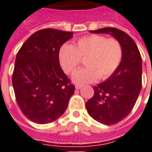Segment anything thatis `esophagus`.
<instances>
[{
    "label": "esophagus",
    "mask_w": 152,
    "mask_h": 152,
    "mask_svg": "<svg viewBox=\"0 0 152 152\" xmlns=\"http://www.w3.org/2000/svg\"><path fill=\"white\" fill-rule=\"evenodd\" d=\"M76 90H80V88H81V87H82V86H80V85H76Z\"/></svg>",
    "instance_id": "obj_1"
}]
</instances>
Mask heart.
Wrapping results in <instances>:
<instances>
[{
    "label": "heart",
    "mask_w": 152,
    "mask_h": 152,
    "mask_svg": "<svg viewBox=\"0 0 152 152\" xmlns=\"http://www.w3.org/2000/svg\"><path fill=\"white\" fill-rule=\"evenodd\" d=\"M85 58L86 67L73 74L75 83L94 82L99 78L105 80L112 76L123 59V48L116 39L99 34L85 36L73 46L65 43L58 52L61 68L67 74L73 73Z\"/></svg>",
    "instance_id": "heart-1"
}]
</instances>
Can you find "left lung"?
<instances>
[{
	"label": "left lung",
	"instance_id": "8db88e82",
	"mask_svg": "<svg viewBox=\"0 0 152 152\" xmlns=\"http://www.w3.org/2000/svg\"><path fill=\"white\" fill-rule=\"evenodd\" d=\"M90 32L110 34L123 48L119 66L105 81L94 87V96L86 104L87 112L94 120L113 125L128 116L138 98L142 89V58L133 39L120 29L108 27Z\"/></svg>",
	"mask_w": 152,
	"mask_h": 152
}]
</instances>
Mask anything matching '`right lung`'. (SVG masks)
Here are the masks:
<instances>
[{
  "label": "right lung",
  "mask_w": 152,
  "mask_h": 152,
  "mask_svg": "<svg viewBox=\"0 0 152 152\" xmlns=\"http://www.w3.org/2000/svg\"><path fill=\"white\" fill-rule=\"evenodd\" d=\"M73 33L44 28L35 32L19 50L12 75L17 104L29 120H57L68 105L75 86L60 66L58 52Z\"/></svg>",
  "instance_id": "obj_1"
}]
</instances>
